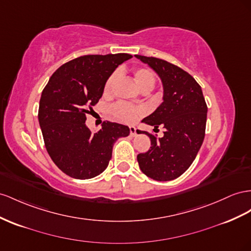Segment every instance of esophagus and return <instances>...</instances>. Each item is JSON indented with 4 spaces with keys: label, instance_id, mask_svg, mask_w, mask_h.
Listing matches in <instances>:
<instances>
[{
    "label": "esophagus",
    "instance_id": "34e87169",
    "mask_svg": "<svg viewBox=\"0 0 251 251\" xmlns=\"http://www.w3.org/2000/svg\"><path fill=\"white\" fill-rule=\"evenodd\" d=\"M130 135L131 136H136V127L135 126H130Z\"/></svg>",
    "mask_w": 251,
    "mask_h": 251
}]
</instances>
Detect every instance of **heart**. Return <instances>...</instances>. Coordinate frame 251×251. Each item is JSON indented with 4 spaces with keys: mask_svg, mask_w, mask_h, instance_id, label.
I'll return each mask as SVG.
<instances>
[{
    "mask_svg": "<svg viewBox=\"0 0 251 251\" xmlns=\"http://www.w3.org/2000/svg\"><path fill=\"white\" fill-rule=\"evenodd\" d=\"M134 80L136 84L138 85L141 91H151L154 84H155V76L154 74L145 67H136L133 71ZM118 78L117 73H113L112 75L107 78L106 82L104 84V93L110 94L113 86L116 82ZM145 113L144 107L140 106H133L131 104H127L125 102H118L112 106V114L113 116L119 121H123L126 124H132L136 121L139 116Z\"/></svg>",
    "mask_w": 251,
    "mask_h": 251,
    "instance_id": "heart-1",
    "label": "heart"
}]
</instances>
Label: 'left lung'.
<instances>
[{
	"instance_id": "obj_1",
	"label": "left lung",
	"mask_w": 251,
	"mask_h": 251,
	"mask_svg": "<svg viewBox=\"0 0 251 251\" xmlns=\"http://www.w3.org/2000/svg\"><path fill=\"white\" fill-rule=\"evenodd\" d=\"M160 78L162 102L141 123L166 128L159 139L139 131L151 139L146 153L137 155L140 170L158 181L177 178L191 166L205 137L207 104L201 87L187 72L165 60L135 55Z\"/></svg>"
}]
</instances>
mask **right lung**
I'll use <instances>...</instances> for the list:
<instances>
[{"label":"right lung","mask_w":251,"mask_h":251,"mask_svg":"<svg viewBox=\"0 0 251 251\" xmlns=\"http://www.w3.org/2000/svg\"><path fill=\"white\" fill-rule=\"evenodd\" d=\"M128 53L87 55L74 59L52 74L41 95L39 125L50 158L73 178L89 179L102 173L112 158L113 146L130 128L103 123L93 133L85 114L102 97L104 84Z\"/></svg>","instance_id":"obj_1"}]
</instances>
